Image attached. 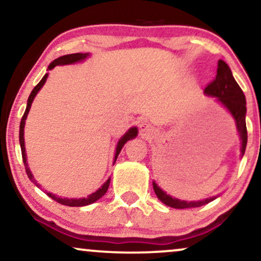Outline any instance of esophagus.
I'll return each mask as SVG.
<instances>
[{
    "instance_id": "obj_1",
    "label": "esophagus",
    "mask_w": 261,
    "mask_h": 261,
    "mask_svg": "<svg viewBox=\"0 0 261 261\" xmlns=\"http://www.w3.org/2000/svg\"><path fill=\"white\" fill-rule=\"evenodd\" d=\"M140 131L142 136L147 138L154 137L155 135H156V128H155L153 125H150L149 123H146V121L140 124Z\"/></svg>"
}]
</instances>
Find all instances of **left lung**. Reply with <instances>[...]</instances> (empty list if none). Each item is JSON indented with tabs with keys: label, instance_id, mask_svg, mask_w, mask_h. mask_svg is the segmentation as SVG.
<instances>
[{
	"label": "left lung",
	"instance_id": "1",
	"mask_svg": "<svg viewBox=\"0 0 261 261\" xmlns=\"http://www.w3.org/2000/svg\"><path fill=\"white\" fill-rule=\"evenodd\" d=\"M204 94L207 96L216 97L217 101L219 102L225 110L231 114L236 124V130L239 133L240 140H241V156L245 154L246 147H247V127H246V96L243 94L242 89L237 84V82L233 78L232 72L230 67L227 66L225 61L219 60L218 61V70H217L216 79L212 83L208 84L204 89ZM153 189L156 194L158 199L161 202L166 204L169 207H173V208L183 210V208H195V207L203 206V204L211 202V201L216 200L217 196L207 197L206 200L200 201H184L172 197L166 191H164L161 188L158 186L153 180Z\"/></svg>",
	"mask_w": 261,
	"mask_h": 261
}]
</instances>
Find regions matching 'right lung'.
<instances>
[{
  "label": "right lung",
  "mask_w": 261,
  "mask_h": 261,
  "mask_svg": "<svg viewBox=\"0 0 261 261\" xmlns=\"http://www.w3.org/2000/svg\"><path fill=\"white\" fill-rule=\"evenodd\" d=\"M90 57V54L89 53H75V54H68V55H64V57H60L58 59H55L54 61L50 62V65L48 66V71L49 70H53V68L55 67V66H64V65H72V64H77V62H82V61H85L87 59ZM48 74L49 73H45L43 75V78L41 79V82L36 85L34 88V90L31 91V94H30V96L28 98V105H26V110H25V113L22 115L21 118V121H20V130H19V142H20V148H21V155H22V161H24V165H25V170H26V173H28V176L30 179H31V182H34L36 186L39 188V184L37 183V180L34 178V174H32L31 170H30L29 167V164H28V156H26V149H25V140H24V128H25V121H26V118H28V114L30 112V108H31V105L32 102H34L36 95L38 94V91L41 90L43 85L45 84V82H47V78H48ZM138 134V128L136 126L134 127H130L128 130L126 131L123 135V137L120 138L119 141H118L117 143V148H115V154H114V161H113V165L115 161H117V158L118 155H119L120 150L123 149L124 144L126 143L127 141L130 140H134L135 137L137 136ZM110 183H111V177L108 178V179L105 182L102 186L98 188V189L95 191V193L90 194V195L87 196V197H81V199H68V197H59L58 195H55V194H51V193H47V195L49 197H51L53 200H55L57 202L61 203V204H65V206H70V207H82V206H88V204H91L94 203L95 201L100 200L102 196L106 194V191L108 190V187H110Z\"/></svg>",
  "instance_id": "obj_1"
}]
</instances>
